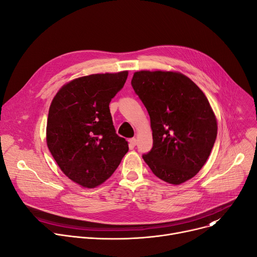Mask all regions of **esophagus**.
<instances>
[{
	"instance_id": "esophagus-1",
	"label": "esophagus",
	"mask_w": 257,
	"mask_h": 257,
	"mask_svg": "<svg viewBox=\"0 0 257 257\" xmlns=\"http://www.w3.org/2000/svg\"><path fill=\"white\" fill-rule=\"evenodd\" d=\"M138 144V140L136 139V138H133V139H130L129 140V145L131 146V147H134Z\"/></svg>"
}]
</instances>
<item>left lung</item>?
<instances>
[{
    "instance_id": "obj_1",
    "label": "left lung",
    "mask_w": 257,
    "mask_h": 257,
    "mask_svg": "<svg viewBox=\"0 0 257 257\" xmlns=\"http://www.w3.org/2000/svg\"><path fill=\"white\" fill-rule=\"evenodd\" d=\"M131 84L150 115L153 148L143 156L145 163L170 184L192 179L205 165L218 133L204 92L174 71H138Z\"/></svg>"
}]
</instances>
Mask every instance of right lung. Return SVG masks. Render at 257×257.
I'll return each instance as SVG.
<instances>
[{"label": "right lung", "instance_id": "right-lung-1", "mask_svg": "<svg viewBox=\"0 0 257 257\" xmlns=\"http://www.w3.org/2000/svg\"><path fill=\"white\" fill-rule=\"evenodd\" d=\"M127 77L128 71L79 77L52 100L47 145L63 174L80 186L104 183L129 150L127 141L115 133L109 110Z\"/></svg>", "mask_w": 257, "mask_h": 257}]
</instances>
